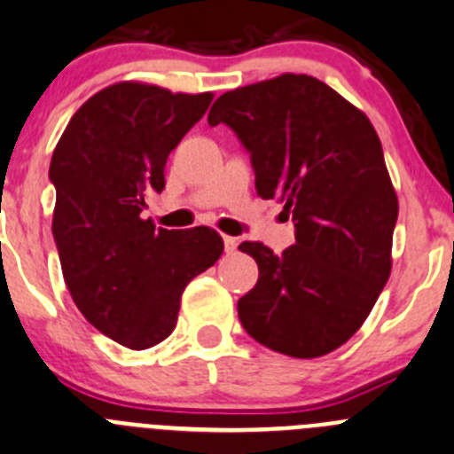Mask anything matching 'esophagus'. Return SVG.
<instances>
[{"mask_svg": "<svg viewBox=\"0 0 454 454\" xmlns=\"http://www.w3.org/2000/svg\"><path fill=\"white\" fill-rule=\"evenodd\" d=\"M223 243H224V252L227 254H234L236 247H239V240H236L234 236H224Z\"/></svg>", "mask_w": 454, "mask_h": 454, "instance_id": "esophagus-1", "label": "esophagus"}]
</instances>
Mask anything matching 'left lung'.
I'll return each instance as SVG.
<instances>
[{"instance_id": "1", "label": "left lung", "mask_w": 454, "mask_h": 454, "mask_svg": "<svg viewBox=\"0 0 454 454\" xmlns=\"http://www.w3.org/2000/svg\"><path fill=\"white\" fill-rule=\"evenodd\" d=\"M209 124L234 129L252 153L256 192L283 202L296 243L276 256L239 245L258 283L239 301L252 339L317 359L364 325L392 270L399 200L368 115L325 82L285 75L227 90Z\"/></svg>"}]
</instances>
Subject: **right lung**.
Segmentation results:
<instances>
[{
	"mask_svg": "<svg viewBox=\"0 0 454 454\" xmlns=\"http://www.w3.org/2000/svg\"><path fill=\"white\" fill-rule=\"evenodd\" d=\"M214 93H171L118 82L84 102L51 158L53 239L62 274L86 321L131 349L165 340L193 276L223 254L209 227L155 230L142 218L165 189V165Z\"/></svg>",
	"mask_w": 454,
	"mask_h": 454,
	"instance_id": "right-lung-1",
	"label": "right lung"
}]
</instances>
